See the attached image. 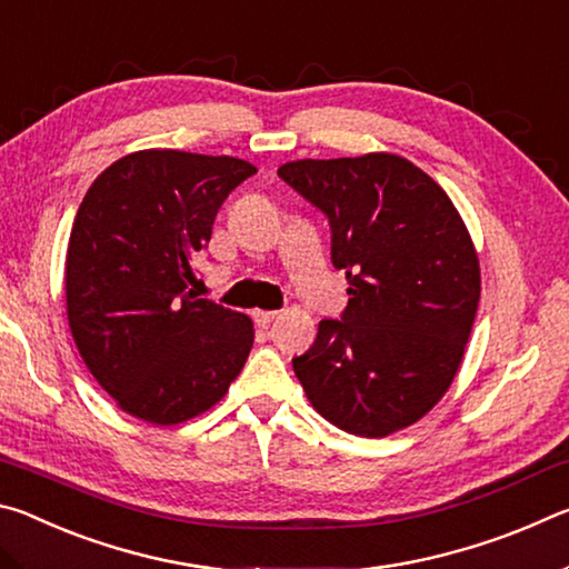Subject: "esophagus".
I'll list each match as a JSON object with an SVG mask.
<instances>
[{"label":"esophagus","instance_id":"34e87169","mask_svg":"<svg viewBox=\"0 0 569 569\" xmlns=\"http://www.w3.org/2000/svg\"><path fill=\"white\" fill-rule=\"evenodd\" d=\"M276 316L278 311H261V308H258V311H253V321L261 326V329H266V326H271L276 321Z\"/></svg>","mask_w":569,"mask_h":569}]
</instances>
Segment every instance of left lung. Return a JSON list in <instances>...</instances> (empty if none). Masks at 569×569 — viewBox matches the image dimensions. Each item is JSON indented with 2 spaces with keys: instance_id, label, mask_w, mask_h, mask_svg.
Wrapping results in <instances>:
<instances>
[{
  "instance_id": "8db88e82",
  "label": "left lung",
  "mask_w": 569,
  "mask_h": 569,
  "mask_svg": "<svg viewBox=\"0 0 569 569\" xmlns=\"http://www.w3.org/2000/svg\"><path fill=\"white\" fill-rule=\"evenodd\" d=\"M288 186L329 216L349 306L293 371L313 409L356 437L411 427L445 397L477 316L479 258L459 210L391 152L293 160Z\"/></svg>"
}]
</instances>
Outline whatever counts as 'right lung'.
<instances>
[{
  "mask_svg": "<svg viewBox=\"0 0 569 569\" xmlns=\"http://www.w3.org/2000/svg\"><path fill=\"white\" fill-rule=\"evenodd\" d=\"M253 172L228 156L140 150L82 198L64 261L67 321L92 377L134 419L198 417L243 369L253 321L190 283L220 206Z\"/></svg>",
  "mask_w": 569,
  "mask_h": 569,
  "instance_id": "obj_1",
  "label": "right lung"
}]
</instances>
